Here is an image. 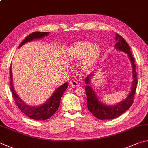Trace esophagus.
I'll return each mask as SVG.
<instances>
[{"mask_svg":"<svg viewBox=\"0 0 148 148\" xmlns=\"http://www.w3.org/2000/svg\"><path fill=\"white\" fill-rule=\"evenodd\" d=\"M70 85L73 88H75V87H78V86H79V84H78L77 82L75 81V80H73V81L70 82Z\"/></svg>","mask_w":148,"mask_h":148,"instance_id":"esophagus-1","label":"esophagus"}]
</instances>
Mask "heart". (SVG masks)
<instances>
[{
    "mask_svg": "<svg viewBox=\"0 0 148 148\" xmlns=\"http://www.w3.org/2000/svg\"><path fill=\"white\" fill-rule=\"evenodd\" d=\"M100 49L97 44H93L87 40L78 41L69 47L66 58L69 62L73 64L82 59L80 63V68L88 70L98 59Z\"/></svg>",
    "mask_w": 148,
    "mask_h": 148,
    "instance_id": "obj_1",
    "label": "heart"
}]
</instances>
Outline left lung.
Masks as SVG:
<instances>
[{
    "label": "left lung",
    "mask_w": 148,
    "mask_h": 148,
    "mask_svg": "<svg viewBox=\"0 0 148 148\" xmlns=\"http://www.w3.org/2000/svg\"><path fill=\"white\" fill-rule=\"evenodd\" d=\"M116 43L115 48L120 51L124 52L127 55L131 62L132 69V84L130 89V93L126 99L122 100L118 104L115 105H106L102 103L99 99L98 97L95 93L91 86L92 77L94 75V72L88 75L85 79L86 86L85 90L87 95V106L89 111L97 119L100 120H110L118 117L126 111L129 109L133 102L136 87L137 85V79H136V72L135 70V59L131 52L130 48L127 42L124 38L116 33L115 37Z\"/></svg>",
    "instance_id": "1"
}]
</instances>
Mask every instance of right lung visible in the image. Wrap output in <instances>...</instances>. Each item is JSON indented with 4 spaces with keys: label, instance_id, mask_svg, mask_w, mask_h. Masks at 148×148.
<instances>
[{
    "label": "right lung",
    "instance_id": "add662e5",
    "mask_svg": "<svg viewBox=\"0 0 148 148\" xmlns=\"http://www.w3.org/2000/svg\"><path fill=\"white\" fill-rule=\"evenodd\" d=\"M49 34V32H36L31 33L22 42L21 44L19 45L18 48L23 46L24 44L29 42L38 40L42 38L48 36ZM10 85H11V91L13 95L14 100L17 104L18 108L20 109L22 113L27 115L28 117L37 120V121H44V120L48 119L51 117L54 113L56 112L57 110L59 108L60 99L67 88H68V84L65 82L62 86H60L53 93L52 95L49 97L47 101L40 106H30L27 104L22 100L21 97L18 95L16 93L15 88L13 84V75L12 71V65L10 66Z\"/></svg>",
    "mask_w": 148,
    "mask_h": 148
}]
</instances>
